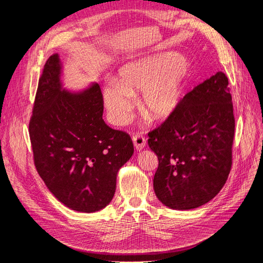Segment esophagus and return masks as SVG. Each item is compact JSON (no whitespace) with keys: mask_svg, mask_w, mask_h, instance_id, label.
I'll use <instances>...</instances> for the list:
<instances>
[{"mask_svg":"<svg viewBox=\"0 0 263 263\" xmlns=\"http://www.w3.org/2000/svg\"><path fill=\"white\" fill-rule=\"evenodd\" d=\"M133 142H134L135 148L137 150H141L146 146V138L141 133H137L133 136Z\"/></svg>","mask_w":263,"mask_h":263,"instance_id":"obj_1","label":"esophagus"}]
</instances>
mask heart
Returning a JSON list of instances; mask_svg holds the SVG:
<instances>
[{
	"instance_id": "b5f03b06",
	"label": "heart",
	"mask_w": 263,
	"mask_h": 263,
	"mask_svg": "<svg viewBox=\"0 0 263 263\" xmlns=\"http://www.w3.org/2000/svg\"><path fill=\"white\" fill-rule=\"evenodd\" d=\"M186 66L179 55L160 53L123 66L116 82H109L103 99L110 122L123 125L129 117L133 94L141 91L139 104L151 121L169 117L180 104Z\"/></svg>"
}]
</instances>
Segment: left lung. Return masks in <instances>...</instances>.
<instances>
[{"label":"left lung","mask_w":263,"mask_h":263,"mask_svg":"<svg viewBox=\"0 0 263 263\" xmlns=\"http://www.w3.org/2000/svg\"><path fill=\"white\" fill-rule=\"evenodd\" d=\"M148 136L159 160L154 177L159 201L173 210L210 202L233 164L235 116L227 76L219 71L196 85Z\"/></svg>","instance_id":"8db88e82"}]
</instances>
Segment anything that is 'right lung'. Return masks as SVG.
I'll return each mask as SVG.
<instances>
[{
  "label": "right lung",
  "mask_w": 263,
  "mask_h": 263,
  "mask_svg": "<svg viewBox=\"0 0 263 263\" xmlns=\"http://www.w3.org/2000/svg\"><path fill=\"white\" fill-rule=\"evenodd\" d=\"M58 54L46 61L29 121L36 170L67 208L84 213L112 201L119 168L134 146L128 134L104 122L99 84L82 93L61 90Z\"/></svg>",
  "instance_id": "add662e5"
}]
</instances>
